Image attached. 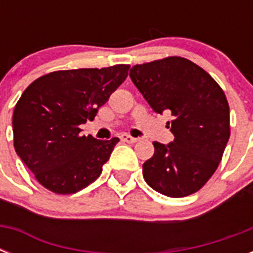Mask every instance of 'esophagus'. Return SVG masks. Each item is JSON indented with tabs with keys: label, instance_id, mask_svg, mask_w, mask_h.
<instances>
[{
	"label": "esophagus",
	"instance_id": "1",
	"mask_svg": "<svg viewBox=\"0 0 253 253\" xmlns=\"http://www.w3.org/2000/svg\"><path fill=\"white\" fill-rule=\"evenodd\" d=\"M121 139H122L123 142H127V143H136V142H138V139L132 138V136H130V135H127V134L121 135Z\"/></svg>",
	"mask_w": 253,
	"mask_h": 253
}]
</instances>
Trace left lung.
Wrapping results in <instances>:
<instances>
[{"mask_svg": "<svg viewBox=\"0 0 253 253\" xmlns=\"http://www.w3.org/2000/svg\"><path fill=\"white\" fill-rule=\"evenodd\" d=\"M130 77L155 113H170L173 142H154L143 177L164 196L198 192L219 166L230 138L226 95L206 71L184 57L170 56L134 65Z\"/></svg>", "mask_w": 253, "mask_h": 253, "instance_id": "1", "label": "left lung"}]
</instances>
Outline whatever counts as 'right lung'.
<instances>
[{"label":"right lung","mask_w":253,"mask_h":253,"mask_svg":"<svg viewBox=\"0 0 253 253\" xmlns=\"http://www.w3.org/2000/svg\"><path fill=\"white\" fill-rule=\"evenodd\" d=\"M130 65L56 71L30 84L15 105V152L45 189L73 194L99 177L118 138L80 135V125L126 80Z\"/></svg>","instance_id":"obj_1"}]
</instances>
